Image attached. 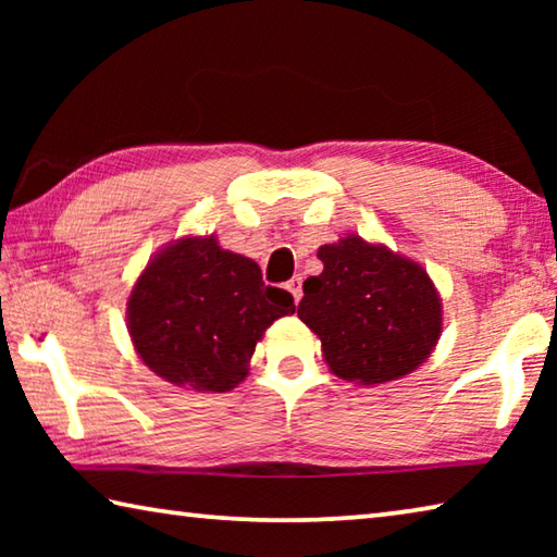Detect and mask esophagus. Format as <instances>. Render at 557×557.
Here are the masks:
<instances>
[{
	"instance_id": "obj_1",
	"label": "esophagus",
	"mask_w": 557,
	"mask_h": 557,
	"mask_svg": "<svg viewBox=\"0 0 557 557\" xmlns=\"http://www.w3.org/2000/svg\"><path fill=\"white\" fill-rule=\"evenodd\" d=\"M287 289H289V295L295 297V301L301 299V280H299V277H292V280L287 282Z\"/></svg>"
}]
</instances>
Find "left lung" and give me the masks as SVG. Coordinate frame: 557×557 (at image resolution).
Segmentation results:
<instances>
[{"label":"left lung","instance_id":"obj_1","mask_svg":"<svg viewBox=\"0 0 557 557\" xmlns=\"http://www.w3.org/2000/svg\"><path fill=\"white\" fill-rule=\"evenodd\" d=\"M297 317L322 342L329 371L381 385L418 371L442 336V297L428 270L383 243L346 233L317 250Z\"/></svg>","mask_w":557,"mask_h":557}]
</instances>
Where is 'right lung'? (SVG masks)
Wrapping results in <instances>:
<instances>
[{"mask_svg": "<svg viewBox=\"0 0 557 557\" xmlns=\"http://www.w3.org/2000/svg\"><path fill=\"white\" fill-rule=\"evenodd\" d=\"M127 332L159 379L199 393H228L295 299L268 287L256 260L221 248L215 233L182 235L149 258L127 297Z\"/></svg>", "mask_w": 557, "mask_h": 557, "instance_id": "1", "label": "right lung"}]
</instances>
